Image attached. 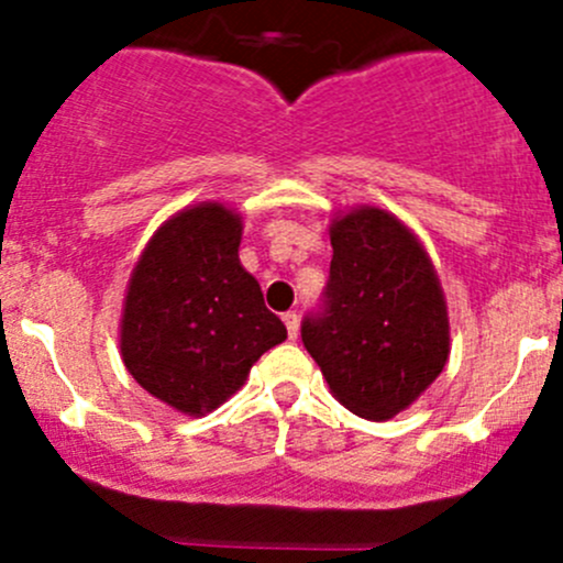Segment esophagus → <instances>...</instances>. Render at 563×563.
<instances>
[{"mask_svg":"<svg viewBox=\"0 0 563 563\" xmlns=\"http://www.w3.org/2000/svg\"><path fill=\"white\" fill-rule=\"evenodd\" d=\"M283 323H286V329H288V338L297 340L299 338V316H297V310H288V313H283Z\"/></svg>","mask_w":563,"mask_h":563,"instance_id":"34e87169","label":"esophagus"}]
</instances>
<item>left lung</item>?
<instances>
[{
    "instance_id": "obj_1",
    "label": "left lung",
    "mask_w": 563,
    "mask_h": 563,
    "mask_svg": "<svg viewBox=\"0 0 563 563\" xmlns=\"http://www.w3.org/2000/svg\"><path fill=\"white\" fill-rule=\"evenodd\" d=\"M323 302L302 343L332 395L365 419H391L444 371L450 318L433 261L378 207L332 220Z\"/></svg>"
}]
</instances>
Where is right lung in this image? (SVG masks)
<instances>
[{"label": "right lung", "mask_w": 563, "mask_h": 563, "mask_svg": "<svg viewBox=\"0 0 563 563\" xmlns=\"http://www.w3.org/2000/svg\"><path fill=\"white\" fill-rule=\"evenodd\" d=\"M242 218L223 203L181 209L155 231L130 275L122 360L152 397L203 417L245 384L264 351L286 340L240 264Z\"/></svg>", "instance_id": "obj_1"}]
</instances>
